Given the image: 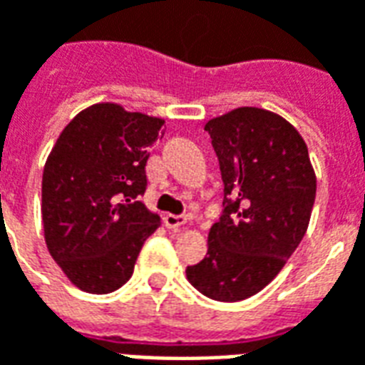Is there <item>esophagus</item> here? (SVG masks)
<instances>
[{
    "label": "esophagus",
    "instance_id": "34e87169",
    "mask_svg": "<svg viewBox=\"0 0 365 365\" xmlns=\"http://www.w3.org/2000/svg\"><path fill=\"white\" fill-rule=\"evenodd\" d=\"M185 222H187V218L178 217V215H166V217H164V224H166L168 228H172V230H178V228H182Z\"/></svg>",
    "mask_w": 365,
    "mask_h": 365
}]
</instances>
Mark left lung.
Wrapping results in <instances>:
<instances>
[{"mask_svg": "<svg viewBox=\"0 0 365 365\" xmlns=\"http://www.w3.org/2000/svg\"><path fill=\"white\" fill-rule=\"evenodd\" d=\"M224 182V215L201 263L185 269L207 298L261 292L306 236L317 178L306 141L282 115L242 106L207 121Z\"/></svg>", "mask_w": 365, "mask_h": 365, "instance_id": "1", "label": "left lung"}]
</instances>
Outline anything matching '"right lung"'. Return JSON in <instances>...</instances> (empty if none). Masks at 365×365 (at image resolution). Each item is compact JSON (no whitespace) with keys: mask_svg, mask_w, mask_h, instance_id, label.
Masks as SVG:
<instances>
[{"mask_svg":"<svg viewBox=\"0 0 365 365\" xmlns=\"http://www.w3.org/2000/svg\"><path fill=\"white\" fill-rule=\"evenodd\" d=\"M164 120L115 102L85 108L67 123L42 174L48 251L71 284L108 294L131 279L145 240L160 226L139 195Z\"/></svg>","mask_w":365,"mask_h":365,"instance_id":"right-lung-1","label":"right lung"}]
</instances>
